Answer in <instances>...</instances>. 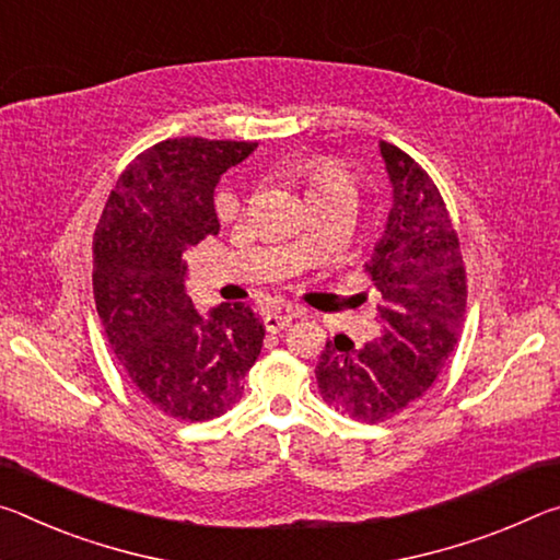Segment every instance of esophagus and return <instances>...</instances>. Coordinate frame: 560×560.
Masks as SVG:
<instances>
[{"instance_id": "obj_1", "label": "esophagus", "mask_w": 560, "mask_h": 560, "mask_svg": "<svg viewBox=\"0 0 560 560\" xmlns=\"http://www.w3.org/2000/svg\"><path fill=\"white\" fill-rule=\"evenodd\" d=\"M300 313L298 310H285V313H268L265 315V329H268V332H280V329H285V327H290V323L292 319H295Z\"/></svg>"}]
</instances>
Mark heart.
<instances>
[{
    "mask_svg": "<svg viewBox=\"0 0 560 560\" xmlns=\"http://www.w3.org/2000/svg\"><path fill=\"white\" fill-rule=\"evenodd\" d=\"M305 176H307L310 200L323 198V196H340V194L354 198V190H357L354 176L337 161L317 159L310 163ZM305 247L307 250H313V243H310L307 237H305Z\"/></svg>",
    "mask_w": 560,
    "mask_h": 560,
    "instance_id": "heart-1",
    "label": "heart"
}]
</instances>
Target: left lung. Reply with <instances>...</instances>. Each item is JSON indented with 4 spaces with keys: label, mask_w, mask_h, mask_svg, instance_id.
Returning a JSON list of instances; mask_svg holds the SVG:
<instances>
[{
    "label": "left lung",
    "mask_w": 560,
    "mask_h": 560,
    "mask_svg": "<svg viewBox=\"0 0 560 560\" xmlns=\"http://www.w3.org/2000/svg\"><path fill=\"white\" fill-rule=\"evenodd\" d=\"M392 183L384 233L364 265L380 292V337L327 342L315 366L329 407L377 424L424 394L454 352L466 313L459 237L434 180L397 145L380 141Z\"/></svg>",
    "instance_id": "8db88e82"
}]
</instances>
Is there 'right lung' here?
<instances>
[{
    "label": "right lung",
    "mask_w": 560,
    "mask_h": 560,
    "mask_svg": "<svg viewBox=\"0 0 560 560\" xmlns=\"http://www.w3.org/2000/svg\"><path fill=\"white\" fill-rule=\"evenodd\" d=\"M258 143L168 139L116 180L94 235L96 310L128 380L163 415L206 421L243 397L265 325L245 302L198 313L186 253L218 233L223 173Z\"/></svg>",
    "instance_id": "add662e5"
}]
</instances>
